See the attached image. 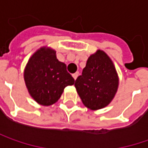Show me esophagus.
<instances>
[{
    "mask_svg": "<svg viewBox=\"0 0 148 148\" xmlns=\"http://www.w3.org/2000/svg\"><path fill=\"white\" fill-rule=\"evenodd\" d=\"M79 75V72H76V73H74V74H73V77H74V79H76L77 78H78V76Z\"/></svg>",
    "mask_w": 148,
    "mask_h": 148,
    "instance_id": "esophagus-1",
    "label": "esophagus"
}]
</instances>
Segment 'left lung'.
<instances>
[{
    "instance_id": "8db88e82",
    "label": "left lung",
    "mask_w": 148,
    "mask_h": 148,
    "mask_svg": "<svg viewBox=\"0 0 148 148\" xmlns=\"http://www.w3.org/2000/svg\"><path fill=\"white\" fill-rule=\"evenodd\" d=\"M74 86L83 104L90 110L105 108L112 101L117 92L119 77L106 52L98 49L89 57Z\"/></svg>"
}]
</instances>
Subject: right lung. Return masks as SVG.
Here are the masks:
<instances>
[{
    "label": "right lung",
    "instance_id": "1",
    "mask_svg": "<svg viewBox=\"0 0 148 148\" xmlns=\"http://www.w3.org/2000/svg\"><path fill=\"white\" fill-rule=\"evenodd\" d=\"M64 63L58 61L56 51L50 47L38 48L24 69V81L31 97L43 106L55 104L68 85L74 84Z\"/></svg>",
    "mask_w": 148,
    "mask_h": 148
}]
</instances>
